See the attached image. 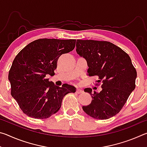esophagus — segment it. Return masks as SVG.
<instances>
[{
    "instance_id": "1",
    "label": "esophagus",
    "mask_w": 147,
    "mask_h": 147,
    "mask_svg": "<svg viewBox=\"0 0 147 147\" xmlns=\"http://www.w3.org/2000/svg\"><path fill=\"white\" fill-rule=\"evenodd\" d=\"M76 93H78V94H80V93H83V91L82 90V89H77Z\"/></svg>"
}]
</instances>
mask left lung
Listing matches in <instances>:
<instances>
[{
	"label": "left lung",
	"mask_w": 147,
	"mask_h": 147,
	"mask_svg": "<svg viewBox=\"0 0 147 147\" xmlns=\"http://www.w3.org/2000/svg\"><path fill=\"white\" fill-rule=\"evenodd\" d=\"M76 51L87 61L89 76H98L101 91H84L92 100L83 110L91 117L104 120L117 115L136 88L137 72L130 56L119 47L108 41L76 40ZM96 89V88H94Z\"/></svg>",
	"instance_id": "left-lung-1"
}]
</instances>
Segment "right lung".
Returning <instances> with one entry per match:
<instances>
[{
	"mask_svg": "<svg viewBox=\"0 0 147 147\" xmlns=\"http://www.w3.org/2000/svg\"><path fill=\"white\" fill-rule=\"evenodd\" d=\"M76 39H39L19 52L12 63L8 80L11 94L26 115L47 119L58 112L62 100L76 88L55 86L47 78L54 75L58 59L75 47Z\"/></svg>",
	"mask_w": 147,
	"mask_h": 147,
	"instance_id": "obj_1",
	"label": "right lung"
}]
</instances>
